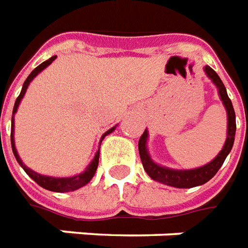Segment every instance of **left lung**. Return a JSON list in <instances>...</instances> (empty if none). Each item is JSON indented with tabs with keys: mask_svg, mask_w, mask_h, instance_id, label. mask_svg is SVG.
<instances>
[{
	"mask_svg": "<svg viewBox=\"0 0 248 248\" xmlns=\"http://www.w3.org/2000/svg\"><path fill=\"white\" fill-rule=\"evenodd\" d=\"M204 72L207 76L210 77L212 82L217 85V92L220 96L224 108L227 110V139L226 143L223 145V149L217 154V156L208 164H205L199 168H194V170H172L168 167L159 166L157 163L151 159L148 154V148H147V140H148V131L145 129L141 138L139 140V154H140V159L143 163V167L145 172L148 173L151 179H154L159 183L167 184L171 187H176V188H192V187H198L202 184L207 183L210 179L217 175L219 168L223 166V163L226 160L227 155L231 152L233 145V140H235V131H236V121H235V110H233L232 103L228 97L226 87L223 85L220 77L217 76V73L208 65L204 66Z\"/></svg>",
	"mask_w": 248,
	"mask_h": 248,
	"instance_id": "1",
	"label": "left lung"
}]
</instances>
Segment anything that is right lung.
<instances>
[{
  "label": "right lung",
  "instance_id": "add662e5",
  "mask_svg": "<svg viewBox=\"0 0 248 248\" xmlns=\"http://www.w3.org/2000/svg\"><path fill=\"white\" fill-rule=\"evenodd\" d=\"M57 56H53V57H50L46 61H44L43 64H40L37 68H34L31 73L28 76V78L24 82V85H22V89H21L20 96L17 97L15 103V108H13V115H12V133H10V140H12V149H13V154L16 156V160L18 161V164H20L22 168H24V171L29 175V176L36 182L38 186H41L43 188L49 189V191H53V192H71V191H76V189L81 188L84 187L85 184H88L91 182V179L94 175V172L97 170V166H99V157H100V149L96 152V155L93 157V160L89 163V166L85 168V171L81 172V173H78L76 176H71V177H53V176H46V175H41V173H37L31 168H28V167L22 163V160L20 159V156H18V152H17V149H16V144H15V113L17 112V108H18V105H20L21 100L24 97V94H25L26 89L29 87V84L31 81L34 78V77L40 73V72H43L48 65H50L53 62L54 60H56ZM116 127H112L110 129H108L107 132L101 136V140H100V144L103 141V139L107 136V135H109L115 131Z\"/></svg>",
  "mask_w": 248,
  "mask_h": 248
}]
</instances>
